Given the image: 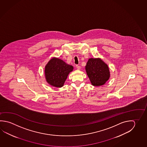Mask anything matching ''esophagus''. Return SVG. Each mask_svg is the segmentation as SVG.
<instances>
[{
    "mask_svg": "<svg viewBox=\"0 0 147 147\" xmlns=\"http://www.w3.org/2000/svg\"><path fill=\"white\" fill-rule=\"evenodd\" d=\"M76 68H77V69H81V67H80V66H79V65H76Z\"/></svg>",
    "mask_w": 147,
    "mask_h": 147,
    "instance_id": "obj_1",
    "label": "esophagus"
}]
</instances>
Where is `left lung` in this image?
I'll return each mask as SVG.
<instances>
[{"mask_svg": "<svg viewBox=\"0 0 147 147\" xmlns=\"http://www.w3.org/2000/svg\"><path fill=\"white\" fill-rule=\"evenodd\" d=\"M86 70L92 84L95 86H103L110 76L108 65L100 58L88 59Z\"/></svg>", "mask_w": 147, "mask_h": 147, "instance_id": "obj_1", "label": "left lung"}]
</instances>
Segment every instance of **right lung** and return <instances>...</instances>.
<instances>
[{"instance_id": "right-lung-1", "label": "right lung", "mask_w": 147, "mask_h": 147, "mask_svg": "<svg viewBox=\"0 0 147 147\" xmlns=\"http://www.w3.org/2000/svg\"><path fill=\"white\" fill-rule=\"evenodd\" d=\"M74 70V67L66 63L61 59L53 57L45 65V80L50 86L61 88L67 77Z\"/></svg>"}]
</instances>
